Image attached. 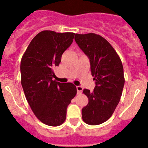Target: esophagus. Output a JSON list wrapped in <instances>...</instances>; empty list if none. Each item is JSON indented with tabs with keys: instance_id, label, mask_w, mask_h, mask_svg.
<instances>
[{
	"instance_id": "1",
	"label": "esophagus",
	"mask_w": 148,
	"mask_h": 148,
	"mask_svg": "<svg viewBox=\"0 0 148 148\" xmlns=\"http://www.w3.org/2000/svg\"><path fill=\"white\" fill-rule=\"evenodd\" d=\"M76 90H77V94H81L83 92V88L81 86H76Z\"/></svg>"
}]
</instances>
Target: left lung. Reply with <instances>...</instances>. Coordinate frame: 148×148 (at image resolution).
I'll return each instance as SVG.
<instances>
[{
	"instance_id": "1",
	"label": "left lung",
	"mask_w": 148,
	"mask_h": 148,
	"mask_svg": "<svg viewBox=\"0 0 148 148\" xmlns=\"http://www.w3.org/2000/svg\"><path fill=\"white\" fill-rule=\"evenodd\" d=\"M74 39L90 59L96 83L93 92L83 90L89 103L82 109V118L88 125H99L111 117L120 101L125 83L123 67L116 51L100 35L76 34Z\"/></svg>"
}]
</instances>
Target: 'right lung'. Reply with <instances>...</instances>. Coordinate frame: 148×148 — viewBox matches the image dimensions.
Masks as SVG:
<instances>
[{"instance_id": "obj_1", "label": "right lung", "mask_w": 148, "mask_h": 148, "mask_svg": "<svg viewBox=\"0 0 148 148\" xmlns=\"http://www.w3.org/2000/svg\"><path fill=\"white\" fill-rule=\"evenodd\" d=\"M75 34L40 32L30 42L21 62V85L36 116L49 126H58L66 119L67 108L76 96L72 83L53 81V68L72 43Z\"/></svg>"}]
</instances>
